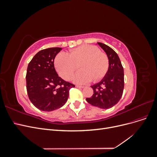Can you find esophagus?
I'll list each match as a JSON object with an SVG mask.
<instances>
[{
	"label": "esophagus",
	"instance_id": "1",
	"mask_svg": "<svg viewBox=\"0 0 157 157\" xmlns=\"http://www.w3.org/2000/svg\"><path fill=\"white\" fill-rule=\"evenodd\" d=\"M76 87H77V88H84L83 86H80V85H76Z\"/></svg>",
	"mask_w": 157,
	"mask_h": 157
}]
</instances>
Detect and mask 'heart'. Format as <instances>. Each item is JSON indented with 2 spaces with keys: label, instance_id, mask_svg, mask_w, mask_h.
Instances as JSON below:
<instances>
[{
  "label": "heart",
  "instance_id": "heart-1",
  "mask_svg": "<svg viewBox=\"0 0 157 157\" xmlns=\"http://www.w3.org/2000/svg\"><path fill=\"white\" fill-rule=\"evenodd\" d=\"M82 69L74 76V81L86 83L102 78L107 72L109 59L107 55L99 51L98 47L83 45L71 50L67 54L61 52L55 58V66L59 75L65 80H69L75 71Z\"/></svg>",
  "mask_w": 157,
  "mask_h": 157
}]
</instances>
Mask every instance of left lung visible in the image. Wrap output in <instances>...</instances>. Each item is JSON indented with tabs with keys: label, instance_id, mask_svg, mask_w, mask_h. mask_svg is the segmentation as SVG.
<instances>
[{
	"label": "left lung",
	"instance_id": "8db88e82",
	"mask_svg": "<svg viewBox=\"0 0 157 157\" xmlns=\"http://www.w3.org/2000/svg\"><path fill=\"white\" fill-rule=\"evenodd\" d=\"M106 52L109 59V69L100 82L93 85L94 94L86 101L92 105L109 109L115 105L121 99L124 90V69L119 57L107 45L98 42Z\"/></svg>",
	"mask_w": 157,
	"mask_h": 157
}]
</instances>
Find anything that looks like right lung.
I'll return each mask as SVG.
<instances>
[{"label":"right lung","instance_id":"obj_1","mask_svg":"<svg viewBox=\"0 0 157 157\" xmlns=\"http://www.w3.org/2000/svg\"><path fill=\"white\" fill-rule=\"evenodd\" d=\"M61 50L59 47L42 50L28 65L25 77L28 97L41 111H52L62 107L67 100L70 89L75 87L56 71L54 59Z\"/></svg>","mask_w":157,"mask_h":157}]
</instances>
